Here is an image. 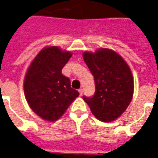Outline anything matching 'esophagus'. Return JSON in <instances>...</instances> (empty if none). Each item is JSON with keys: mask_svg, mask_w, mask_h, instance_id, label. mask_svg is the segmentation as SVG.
Returning <instances> with one entry per match:
<instances>
[{"mask_svg": "<svg viewBox=\"0 0 158 158\" xmlns=\"http://www.w3.org/2000/svg\"><path fill=\"white\" fill-rule=\"evenodd\" d=\"M79 94H80V96H81L82 95V94H83V89H79Z\"/></svg>", "mask_w": 158, "mask_h": 158, "instance_id": "34e87169", "label": "esophagus"}]
</instances>
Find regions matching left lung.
Listing matches in <instances>:
<instances>
[{
  "label": "left lung",
  "instance_id": "obj_1",
  "mask_svg": "<svg viewBox=\"0 0 158 158\" xmlns=\"http://www.w3.org/2000/svg\"><path fill=\"white\" fill-rule=\"evenodd\" d=\"M83 58L95 82L94 94L83 99L98 119L114 121L125 111L133 96L131 69L119 55L107 48L94 53L85 52Z\"/></svg>",
  "mask_w": 158,
  "mask_h": 158
}]
</instances>
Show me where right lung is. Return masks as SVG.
<instances>
[{
  "label": "right lung",
  "mask_w": 158,
  "mask_h": 158,
  "mask_svg": "<svg viewBox=\"0 0 158 158\" xmlns=\"http://www.w3.org/2000/svg\"><path fill=\"white\" fill-rule=\"evenodd\" d=\"M71 56L69 52L48 47L40 51L28 68L25 96L31 110L45 120H57L79 96L78 91L71 88L69 78L62 74Z\"/></svg>",
  "instance_id": "obj_1"
}]
</instances>
